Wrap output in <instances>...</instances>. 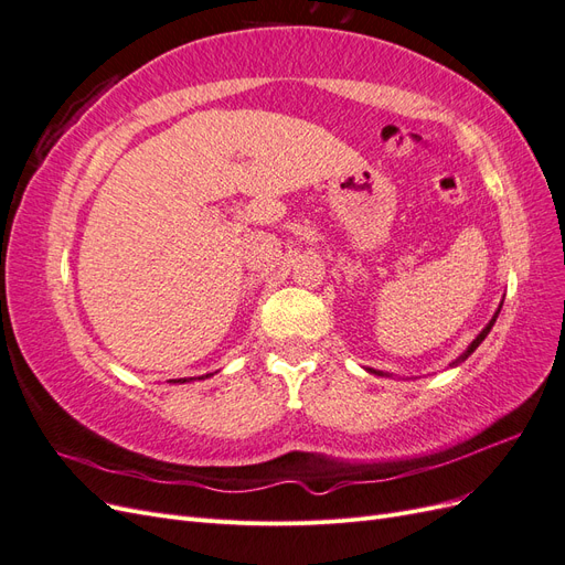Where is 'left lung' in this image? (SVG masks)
Instances as JSON below:
<instances>
[{"instance_id": "left-lung-1", "label": "left lung", "mask_w": 565, "mask_h": 565, "mask_svg": "<svg viewBox=\"0 0 565 565\" xmlns=\"http://www.w3.org/2000/svg\"><path fill=\"white\" fill-rule=\"evenodd\" d=\"M500 311H502V303H500V309H498V311H494V316L490 318V322L486 324V328H483L481 332H478V337H476V339L471 341V344L467 347V351H465V353H461V355L457 358V361H452V363H450V367H455V365H459V363H465V361H467V358H469V355H471V353H473V351H476L478 347H481V341H483V339L488 337V332L492 330V324H494V320H498ZM365 370H367V372H372V374H377V377H388V372H382V370H372V367H365Z\"/></svg>"}]
</instances>
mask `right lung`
Masks as SVG:
<instances>
[{"label":"right lung","mask_w":565,"mask_h":565,"mask_svg":"<svg viewBox=\"0 0 565 565\" xmlns=\"http://www.w3.org/2000/svg\"><path fill=\"white\" fill-rule=\"evenodd\" d=\"M212 374H204V377H183V380H172V384H183V382H193V380H207Z\"/></svg>","instance_id":"right-lung-1"}]
</instances>
